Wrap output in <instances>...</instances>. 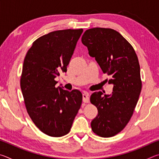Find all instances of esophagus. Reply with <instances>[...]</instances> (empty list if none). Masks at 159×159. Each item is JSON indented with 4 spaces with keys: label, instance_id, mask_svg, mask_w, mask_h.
Listing matches in <instances>:
<instances>
[{
    "label": "esophagus",
    "instance_id": "obj_1",
    "mask_svg": "<svg viewBox=\"0 0 159 159\" xmlns=\"http://www.w3.org/2000/svg\"><path fill=\"white\" fill-rule=\"evenodd\" d=\"M83 102L84 103H88L89 102V97H88V93H84L83 94Z\"/></svg>",
    "mask_w": 159,
    "mask_h": 159
}]
</instances>
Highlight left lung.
Here are the masks:
<instances>
[{
	"label": "left lung",
	"mask_w": 159,
	"mask_h": 159,
	"mask_svg": "<svg viewBox=\"0 0 159 159\" xmlns=\"http://www.w3.org/2000/svg\"><path fill=\"white\" fill-rule=\"evenodd\" d=\"M82 43L95 57L102 71L111 76V95L93 93L90 102L98 114L91 122L94 133L110 138L123 130L130 120L142 90L140 67L135 51L127 40L112 29L93 28L86 30Z\"/></svg>",
	"instance_id": "1"
}]
</instances>
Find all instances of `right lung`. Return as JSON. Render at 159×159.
Here are the masks:
<instances>
[{
	"instance_id": "right-lung-1",
	"label": "right lung",
	"mask_w": 159,
	"mask_h": 159,
	"mask_svg": "<svg viewBox=\"0 0 159 159\" xmlns=\"http://www.w3.org/2000/svg\"><path fill=\"white\" fill-rule=\"evenodd\" d=\"M83 29L55 31L41 36L24 60L20 86L26 111L36 127L51 137L69 133L82 104V93L56 88L66 72Z\"/></svg>"
}]
</instances>
